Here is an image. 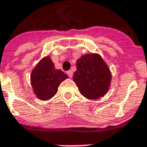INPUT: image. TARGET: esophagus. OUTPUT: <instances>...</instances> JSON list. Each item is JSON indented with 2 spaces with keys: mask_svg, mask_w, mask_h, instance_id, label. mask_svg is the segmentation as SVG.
<instances>
[{
  "mask_svg": "<svg viewBox=\"0 0 147 147\" xmlns=\"http://www.w3.org/2000/svg\"><path fill=\"white\" fill-rule=\"evenodd\" d=\"M67 75L69 78H72V76H73V72H72L71 70H69V71H67Z\"/></svg>",
  "mask_w": 147,
  "mask_h": 147,
  "instance_id": "1",
  "label": "esophagus"
}]
</instances>
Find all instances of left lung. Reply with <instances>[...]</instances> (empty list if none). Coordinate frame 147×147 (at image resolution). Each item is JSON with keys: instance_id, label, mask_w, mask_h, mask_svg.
<instances>
[{"instance_id": "8db88e82", "label": "left lung", "mask_w": 147, "mask_h": 147, "mask_svg": "<svg viewBox=\"0 0 147 147\" xmlns=\"http://www.w3.org/2000/svg\"><path fill=\"white\" fill-rule=\"evenodd\" d=\"M73 81L80 93L89 100H97L108 91L112 80L110 70L97 53L82 56L76 63Z\"/></svg>"}]
</instances>
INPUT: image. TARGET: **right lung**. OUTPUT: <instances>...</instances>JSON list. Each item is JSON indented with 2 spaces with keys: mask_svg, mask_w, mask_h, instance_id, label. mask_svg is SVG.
Here are the masks:
<instances>
[{
  "mask_svg": "<svg viewBox=\"0 0 147 147\" xmlns=\"http://www.w3.org/2000/svg\"><path fill=\"white\" fill-rule=\"evenodd\" d=\"M60 69H56L51 57H44L32 70L31 84L34 94L39 100H47L58 90L60 83L68 78Z\"/></svg>",
  "mask_w": 147,
  "mask_h": 147,
  "instance_id": "right-lung-1",
  "label": "right lung"
}]
</instances>
